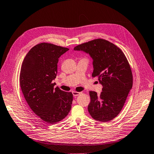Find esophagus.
I'll list each match as a JSON object with an SVG mask.
<instances>
[{
	"label": "esophagus",
	"instance_id": "esophagus-1",
	"mask_svg": "<svg viewBox=\"0 0 154 154\" xmlns=\"http://www.w3.org/2000/svg\"><path fill=\"white\" fill-rule=\"evenodd\" d=\"M72 94H73V96H74L75 97H77V96H78L79 94H80L82 93V92H78V91H72Z\"/></svg>",
	"mask_w": 154,
	"mask_h": 154
}]
</instances>
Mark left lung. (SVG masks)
Returning a JSON list of instances; mask_svg holds the SVG:
<instances>
[{
	"mask_svg": "<svg viewBox=\"0 0 154 154\" xmlns=\"http://www.w3.org/2000/svg\"><path fill=\"white\" fill-rule=\"evenodd\" d=\"M74 49L90 54L93 60L92 76L98 78L103 86L99 96L97 92L89 91V113L97 121L112 120L121 112L133 85L132 72L125 54L103 39L81 44Z\"/></svg>",
	"mask_w": 154,
	"mask_h": 154,
	"instance_id": "1",
	"label": "left lung"
}]
</instances>
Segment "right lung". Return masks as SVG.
Instances as JSON below:
<instances>
[{
    "label": "right lung",
    "mask_w": 154,
    "mask_h": 154,
    "mask_svg": "<svg viewBox=\"0 0 154 154\" xmlns=\"http://www.w3.org/2000/svg\"><path fill=\"white\" fill-rule=\"evenodd\" d=\"M67 48L42 42L26 54L20 68L19 83L22 91L33 112L48 124L59 122L71 108L73 96L59 88H54L58 58Z\"/></svg>",
    "instance_id": "1"
}]
</instances>
